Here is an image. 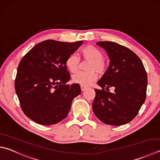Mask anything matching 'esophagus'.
Instances as JSON below:
<instances>
[{
    "instance_id": "esophagus-1",
    "label": "esophagus",
    "mask_w": 160,
    "mask_h": 160,
    "mask_svg": "<svg viewBox=\"0 0 160 160\" xmlns=\"http://www.w3.org/2000/svg\"><path fill=\"white\" fill-rule=\"evenodd\" d=\"M80 88H81V90H82V92H83V91L85 90V89L87 88V87H86L85 86H82V85H81V86H80Z\"/></svg>"
}]
</instances>
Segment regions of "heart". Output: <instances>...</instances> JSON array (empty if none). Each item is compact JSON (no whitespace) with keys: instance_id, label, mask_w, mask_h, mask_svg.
Listing matches in <instances>:
<instances>
[{"instance_id":"b5f03b06","label":"heart","mask_w":160,"mask_h":160,"mask_svg":"<svg viewBox=\"0 0 160 160\" xmlns=\"http://www.w3.org/2000/svg\"><path fill=\"white\" fill-rule=\"evenodd\" d=\"M81 58L89 61L87 72H78L73 75L72 80L74 83L82 86H89L97 79V71L99 73H105L108 64L102 58V52L92 45L84 46L80 51ZM80 65V59L76 55L71 54L66 59V67L71 73H76Z\"/></svg>"}]
</instances>
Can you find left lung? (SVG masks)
Masks as SVG:
<instances>
[{
	"instance_id": "obj_1",
	"label": "left lung",
	"mask_w": 160,
	"mask_h": 160,
	"mask_svg": "<svg viewBox=\"0 0 160 160\" xmlns=\"http://www.w3.org/2000/svg\"><path fill=\"white\" fill-rule=\"evenodd\" d=\"M96 44L107 52L109 65L97 84L92 109L103 123L121 126L132 121L146 101L148 78L142 62L126 46L112 42ZM114 86L115 92H106Z\"/></svg>"
}]
</instances>
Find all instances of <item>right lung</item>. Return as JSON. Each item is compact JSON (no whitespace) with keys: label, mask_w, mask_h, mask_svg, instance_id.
Listing matches in <instances>:
<instances>
[{"label":"right lung","mask_w":160,"mask_h":160,"mask_svg":"<svg viewBox=\"0 0 160 160\" xmlns=\"http://www.w3.org/2000/svg\"><path fill=\"white\" fill-rule=\"evenodd\" d=\"M48 39L28 51L18 64L14 86L21 109L40 125L58 123L67 117L79 84H66L71 78L66 59L82 44Z\"/></svg>","instance_id":"right-lung-1"}]
</instances>
